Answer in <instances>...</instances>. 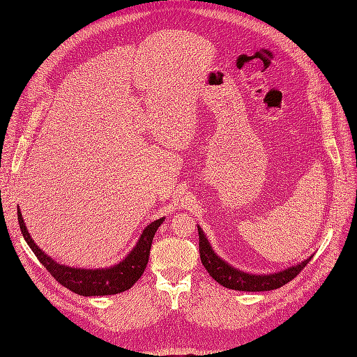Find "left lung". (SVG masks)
Segmentation results:
<instances>
[{
    "mask_svg": "<svg viewBox=\"0 0 357 357\" xmlns=\"http://www.w3.org/2000/svg\"><path fill=\"white\" fill-rule=\"evenodd\" d=\"M198 234H199V256H201L204 268L207 269L210 276L214 280H217L220 285L226 287L229 289L246 291V292L278 289L280 287H284L285 284H288L289 280H292L307 266V264L312 257L311 256L307 260L301 261V264L276 273L253 275V273L241 272L240 269L233 268L231 265L227 264V261H224L220 256H217L199 226H198Z\"/></svg>",
    "mask_w": 357,
    "mask_h": 357,
    "instance_id": "1",
    "label": "left lung"
}]
</instances>
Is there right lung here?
Returning a JSON list of instances; mask_svg holds the SVG:
<instances>
[{
    "label": "right lung",
    "instance_id": "1",
    "mask_svg": "<svg viewBox=\"0 0 357 357\" xmlns=\"http://www.w3.org/2000/svg\"><path fill=\"white\" fill-rule=\"evenodd\" d=\"M17 215L22 234L36 257L40 260V264L61 285L82 296L114 295L133 287L146 269L155 233L165 220V217H162L153 222H150L143 230L135 249L120 264L105 269H82L61 265L58 261L50 259L47 255H45V252H42L34 243V240L30 237L20 208H17Z\"/></svg>",
    "mask_w": 357,
    "mask_h": 357
}]
</instances>
